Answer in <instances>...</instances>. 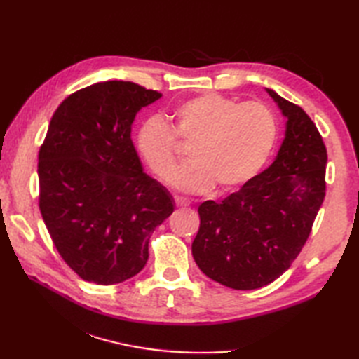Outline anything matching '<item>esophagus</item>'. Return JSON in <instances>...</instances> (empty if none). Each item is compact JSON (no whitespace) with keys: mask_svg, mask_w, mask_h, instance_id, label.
I'll return each instance as SVG.
<instances>
[{"mask_svg":"<svg viewBox=\"0 0 359 359\" xmlns=\"http://www.w3.org/2000/svg\"><path fill=\"white\" fill-rule=\"evenodd\" d=\"M174 202L177 207H188L189 202L187 199H184V197H179V196H174Z\"/></svg>","mask_w":359,"mask_h":359,"instance_id":"obj_1","label":"esophagus"}]
</instances>
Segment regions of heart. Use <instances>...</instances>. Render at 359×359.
I'll return each instance as SVG.
<instances>
[{
  "label": "heart",
  "instance_id": "obj_1",
  "mask_svg": "<svg viewBox=\"0 0 359 359\" xmlns=\"http://www.w3.org/2000/svg\"><path fill=\"white\" fill-rule=\"evenodd\" d=\"M279 123L269 106L239 103L208 93L180 103L171 114V129L157 117L143 121L137 133V151L160 179L171 175L179 152L174 137L191 144V162L171 177L185 193H217L245 185L261 172L276 147Z\"/></svg>",
  "mask_w": 359,
  "mask_h": 359
}]
</instances>
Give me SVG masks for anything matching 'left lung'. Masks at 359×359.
<instances>
[{
	"mask_svg": "<svg viewBox=\"0 0 359 359\" xmlns=\"http://www.w3.org/2000/svg\"><path fill=\"white\" fill-rule=\"evenodd\" d=\"M287 118L274 162L224 201L199 207L193 257L212 280L234 290L269 285L306 245L325 196L327 149L302 108L266 89Z\"/></svg>",
	"mask_w": 359,
	"mask_h": 359,
	"instance_id": "8db88e82",
	"label": "left lung"
}]
</instances>
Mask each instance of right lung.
<instances>
[{"instance_id":"add662e5","label":"right lung","mask_w":359,"mask_h":359,"mask_svg":"<svg viewBox=\"0 0 359 359\" xmlns=\"http://www.w3.org/2000/svg\"><path fill=\"white\" fill-rule=\"evenodd\" d=\"M162 97L131 81H102L65 98L38 154L40 211L65 262L112 285L140 273L172 196L143 171L133 121Z\"/></svg>"}]
</instances>
